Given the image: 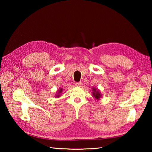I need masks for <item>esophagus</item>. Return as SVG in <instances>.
Masks as SVG:
<instances>
[{"mask_svg":"<svg viewBox=\"0 0 152 152\" xmlns=\"http://www.w3.org/2000/svg\"><path fill=\"white\" fill-rule=\"evenodd\" d=\"M82 82H76L75 83V85L76 86H82Z\"/></svg>","mask_w":152,"mask_h":152,"instance_id":"obj_1","label":"esophagus"}]
</instances>
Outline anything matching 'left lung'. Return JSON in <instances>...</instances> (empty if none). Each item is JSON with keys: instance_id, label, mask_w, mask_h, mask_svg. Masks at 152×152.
<instances>
[{"instance_id": "obj_1", "label": "left lung", "mask_w": 152, "mask_h": 152, "mask_svg": "<svg viewBox=\"0 0 152 152\" xmlns=\"http://www.w3.org/2000/svg\"><path fill=\"white\" fill-rule=\"evenodd\" d=\"M92 91H93V92H92V95H93L95 99H99L100 97H101V94H100L99 91H96V88L92 89Z\"/></svg>"}]
</instances>
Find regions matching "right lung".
<instances>
[{"label": "right lung", "mask_w": 152, "mask_h": 152, "mask_svg": "<svg viewBox=\"0 0 152 152\" xmlns=\"http://www.w3.org/2000/svg\"><path fill=\"white\" fill-rule=\"evenodd\" d=\"M63 91V90H62V88H60V91H59V92H58V95H56V96H57V97H59V96H60V93H61V91Z\"/></svg>", "instance_id": "obj_1"}]
</instances>
